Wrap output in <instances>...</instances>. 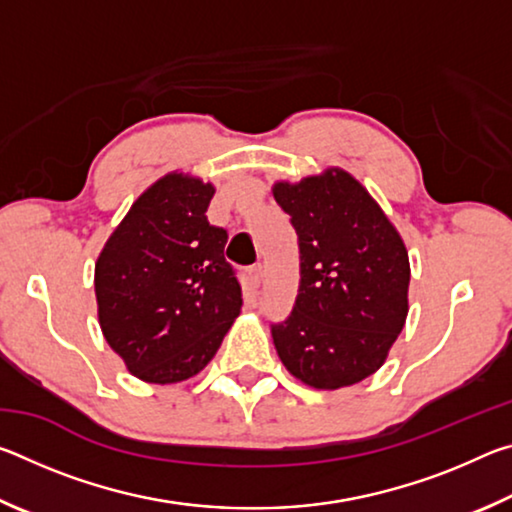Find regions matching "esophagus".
Returning <instances> with one entry per match:
<instances>
[{
    "label": "esophagus",
    "mask_w": 512,
    "mask_h": 512,
    "mask_svg": "<svg viewBox=\"0 0 512 512\" xmlns=\"http://www.w3.org/2000/svg\"><path fill=\"white\" fill-rule=\"evenodd\" d=\"M248 277H250V282H253V287H259V284H262V280H264V266L262 264L250 266Z\"/></svg>",
    "instance_id": "esophagus-1"
}]
</instances>
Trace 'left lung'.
Returning <instances> with one entry per match:
<instances>
[{
    "mask_svg": "<svg viewBox=\"0 0 512 512\" xmlns=\"http://www.w3.org/2000/svg\"><path fill=\"white\" fill-rule=\"evenodd\" d=\"M300 250L291 314L271 325L293 377L320 391L370 377L409 314V253L393 223L350 173L327 169L298 185L277 183Z\"/></svg>",
    "mask_w": 512,
    "mask_h": 512,
    "instance_id": "left-lung-1",
    "label": "left lung"
}]
</instances>
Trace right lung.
Here are the masks:
<instances>
[{
  "label": "right lung",
  "instance_id": "obj_1",
  "mask_svg": "<svg viewBox=\"0 0 512 512\" xmlns=\"http://www.w3.org/2000/svg\"><path fill=\"white\" fill-rule=\"evenodd\" d=\"M214 187L169 173L133 203L94 268L101 332L135 377L201 372L241 309L228 232L207 221Z\"/></svg>",
  "mask_w": 512,
  "mask_h": 512
}]
</instances>
